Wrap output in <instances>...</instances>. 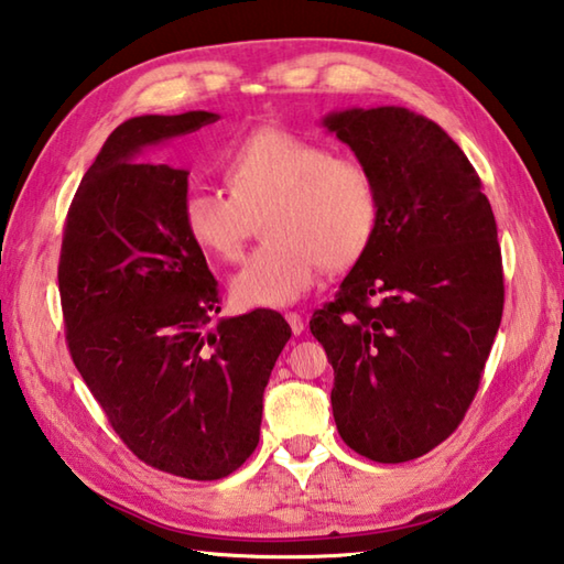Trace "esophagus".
I'll return each instance as SVG.
<instances>
[{
  "mask_svg": "<svg viewBox=\"0 0 564 564\" xmlns=\"http://www.w3.org/2000/svg\"><path fill=\"white\" fill-rule=\"evenodd\" d=\"M283 317L289 319V325H291V329H293V335H301L303 329H305L303 315H297V313H283Z\"/></svg>",
  "mask_w": 564,
  "mask_h": 564,
  "instance_id": "esophagus-1",
  "label": "esophagus"
}]
</instances>
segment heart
I'll list each match as a JSON object with an SVG mask.
<instances>
[{
  "label": "heart",
  "mask_w": 564,
  "mask_h": 564,
  "mask_svg": "<svg viewBox=\"0 0 564 564\" xmlns=\"http://www.w3.org/2000/svg\"><path fill=\"white\" fill-rule=\"evenodd\" d=\"M229 195L193 187L183 197V227L197 247L235 261L249 215L271 207L263 235L231 279L241 307H283L313 289L325 267L339 271L361 259L377 229L379 200L359 163L335 159L323 143L285 129H259L219 159Z\"/></svg>",
  "instance_id": "obj_1"
}]
</instances>
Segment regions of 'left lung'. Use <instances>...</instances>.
I'll return each instance as SVG.
<instances>
[{
	"label": "left lung",
	"mask_w": 564,
	"mask_h": 564,
	"mask_svg": "<svg viewBox=\"0 0 564 564\" xmlns=\"http://www.w3.org/2000/svg\"><path fill=\"white\" fill-rule=\"evenodd\" d=\"M323 127L377 187L369 249L315 311L335 369L339 437L399 465L455 433L479 389L503 313L496 219L469 159L405 107H351Z\"/></svg>",
	"instance_id": "8db88e82"
}]
</instances>
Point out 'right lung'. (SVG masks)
Segmentation results:
<instances>
[{
	"label": "right lung",
	"instance_id": "1",
	"mask_svg": "<svg viewBox=\"0 0 564 564\" xmlns=\"http://www.w3.org/2000/svg\"><path fill=\"white\" fill-rule=\"evenodd\" d=\"M219 115H143L119 124L83 175L63 231L58 289L77 371L134 455L213 481L259 445L263 389L291 327L281 313L223 317L181 207L187 171L143 163L147 147Z\"/></svg>",
	"mask_w": 564,
	"mask_h": 564
}]
</instances>
